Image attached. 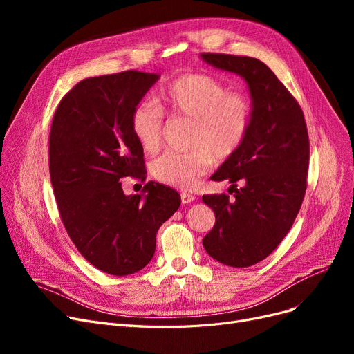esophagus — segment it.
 <instances>
[{
	"label": "esophagus",
	"instance_id": "obj_1",
	"mask_svg": "<svg viewBox=\"0 0 354 354\" xmlns=\"http://www.w3.org/2000/svg\"><path fill=\"white\" fill-rule=\"evenodd\" d=\"M194 199H195V196H194L192 194H188V192H182V194H180V201H182V203H191Z\"/></svg>",
	"mask_w": 354,
	"mask_h": 354
}]
</instances>
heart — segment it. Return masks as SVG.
Instances as JSON below:
<instances>
[{
    "mask_svg": "<svg viewBox=\"0 0 354 354\" xmlns=\"http://www.w3.org/2000/svg\"><path fill=\"white\" fill-rule=\"evenodd\" d=\"M158 103L169 116L192 120V152L165 153L151 165L152 176L172 188H194L209 171L212 158L225 160L238 151L251 126L248 96L228 90L209 74H183L159 91ZM160 109L142 102L130 116L132 133L146 153H155L162 143Z\"/></svg>",
    "mask_w": 354,
    "mask_h": 354,
    "instance_id": "1",
    "label": "heart"
}]
</instances>
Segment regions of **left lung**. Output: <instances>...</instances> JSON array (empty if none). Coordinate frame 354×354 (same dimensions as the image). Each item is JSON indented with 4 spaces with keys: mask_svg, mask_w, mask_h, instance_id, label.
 <instances>
[{
    "mask_svg": "<svg viewBox=\"0 0 354 354\" xmlns=\"http://www.w3.org/2000/svg\"><path fill=\"white\" fill-rule=\"evenodd\" d=\"M201 59L243 77L252 106L244 143L211 176L228 180L234 198L202 196L215 214V225L202 244L221 264L251 267L278 247L301 208L310 156L307 126L300 104L263 62L214 53Z\"/></svg>",
    "mask_w": 354,
    "mask_h": 354,
    "instance_id": "1",
    "label": "left lung"
}]
</instances>
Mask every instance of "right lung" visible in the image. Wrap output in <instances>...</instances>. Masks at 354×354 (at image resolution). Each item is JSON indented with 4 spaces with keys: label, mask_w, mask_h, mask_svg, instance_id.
I'll return each instance as SVG.
<instances>
[{
    "label": "right lung",
    "mask_w": 354,
    "mask_h": 354,
    "mask_svg": "<svg viewBox=\"0 0 354 354\" xmlns=\"http://www.w3.org/2000/svg\"><path fill=\"white\" fill-rule=\"evenodd\" d=\"M159 74L129 70L88 77L55 110L48 140L53 192L64 228L79 252L97 270L129 275L155 254L156 232L180 205L176 191L147 182L124 195L122 179L143 180V149L130 116Z\"/></svg>",
    "instance_id": "1"
}]
</instances>
